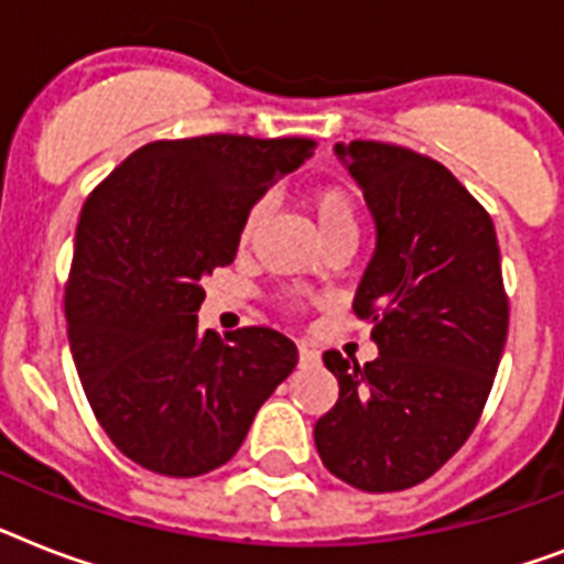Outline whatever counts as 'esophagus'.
I'll return each mask as SVG.
<instances>
[{"mask_svg": "<svg viewBox=\"0 0 564 564\" xmlns=\"http://www.w3.org/2000/svg\"><path fill=\"white\" fill-rule=\"evenodd\" d=\"M297 365H301V368H313V365H318V350H313L310 345H297Z\"/></svg>", "mask_w": 564, "mask_h": 564, "instance_id": "esophagus-1", "label": "esophagus"}]
</instances>
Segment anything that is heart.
I'll list each match as a JSON object with an SVG mask.
<instances>
[{"label":"heart","instance_id":"1","mask_svg":"<svg viewBox=\"0 0 564 564\" xmlns=\"http://www.w3.org/2000/svg\"><path fill=\"white\" fill-rule=\"evenodd\" d=\"M306 205H310V210H313L315 226H318V231H322L324 242L336 240V237H356V240H359V228H361L359 203H356V196L350 194L345 185L310 187ZM269 210H272V205H269L267 196L258 199V203L246 210V217H242V226H240L242 246L254 242V237L260 235V228L267 226Z\"/></svg>","mask_w":564,"mask_h":564}]
</instances>
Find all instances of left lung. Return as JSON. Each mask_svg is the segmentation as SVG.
<instances>
[{
  "mask_svg": "<svg viewBox=\"0 0 564 564\" xmlns=\"http://www.w3.org/2000/svg\"><path fill=\"white\" fill-rule=\"evenodd\" d=\"M336 155L377 226L354 310L379 356L359 368L324 354L338 400L315 448L350 487L397 492L432 478L484 411L510 324L501 251L487 210L441 162L382 141Z\"/></svg>",
  "mask_w": 564,
  "mask_h": 564,
  "instance_id": "1",
  "label": "left lung"
}]
</instances>
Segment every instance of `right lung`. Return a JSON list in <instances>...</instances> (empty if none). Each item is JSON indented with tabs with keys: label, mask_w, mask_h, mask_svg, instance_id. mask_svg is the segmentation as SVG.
I'll use <instances>...</instances> for the list:
<instances>
[{
	"label": "right lung",
	"mask_w": 564,
	"mask_h": 564,
	"mask_svg": "<svg viewBox=\"0 0 564 564\" xmlns=\"http://www.w3.org/2000/svg\"><path fill=\"white\" fill-rule=\"evenodd\" d=\"M310 139L199 135L127 155L80 210L66 286L86 400L123 455L196 478L237 455L297 347L269 327L199 329L203 278L228 267L246 210L313 155Z\"/></svg>",
	"instance_id": "add662e5"
}]
</instances>
